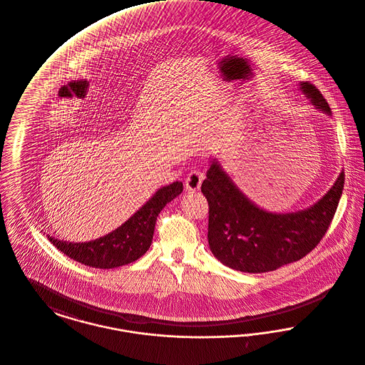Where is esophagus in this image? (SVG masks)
I'll return each mask as SVG.
<instances>
[{
  "label": "esophagus",
  "mask_w": 365,
  "mask_h": 365,
  "mask_svg": "<svg viewBox=\"0 0 365 365\" xmlns=\"http://www.w3.org/2000/svg\"><path fill=\"white\" fill-rule=\"evenodd\" d=\"M204 173L198 170H194L190 172L186 178V182H185V186H186V190L189 192H197L200 187H201V183L204 180Z\"/></svg>",
  "instance_id": "1"
}]
</instances>
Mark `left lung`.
Masks as SVG:
<instances>
[{
    "label": "left lung",
    "mask_w": 365,
    "mask_h": 365,
    "mask_svg": "<svg viewBox=\"0 0 365 365\" xmlns=\"http://www.w3.org/2000/svg\"><path fill=\"white\" fill-rule=\"evenodd\" d=\"M300 92L327 115L331 108L322 92L300 83ZM344 173L312 207L288 214L269 212L242 193L212 158L201 192L210 205L208 242L225 266L245 273H266L306 257L320 242L336 212Z\"/></svg>",
    "instance_id": "8db88e82"
}]
</instances>
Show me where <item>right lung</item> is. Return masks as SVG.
I'll return each mask as SVG.
<instances>
[{
	"label": "right lung",
	"mask_w": 365,
	"mask_h": 365,
	"mask_svg": "<svg viewBox=\"0 0 365 365\" xmlns=\"http://www.w3.org/2000/svg\"><path fill=\"white\" fill-rule=\"evenodd\" d=\"M183 192L182 182L158 189L149 201L120 227L106 236L86 242L63 241L48 236L49 241L67 257L95 269H114L138 260L150 248L155 220L163 208Z\"/></svg>",
	"instance_id": "obj_1"
}]
</instances>
